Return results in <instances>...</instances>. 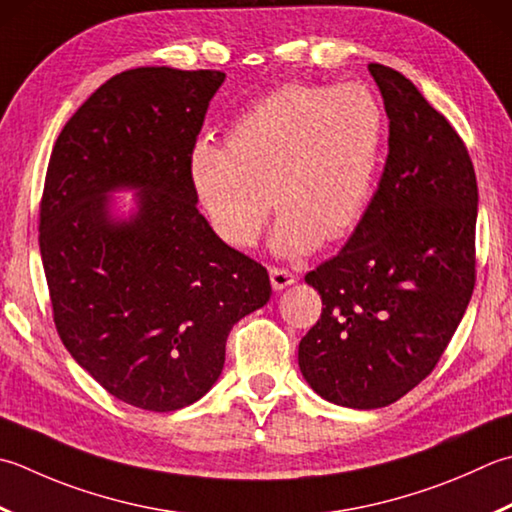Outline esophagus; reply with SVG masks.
I'll return each instance as SVG.
<instances>
[{
  "instance_id": "34e87169",
  "label": "esophagus",
  "mask_w": 512,
  "mask_h": 512,
  "mask_svg": "<svg viewBox=\"0 0 512 512\" xmlns=\"http://www.w3.org/2000/svg\"><path fill=\"white\" fill-rule=\"evenodd\" d=\"M270 284H273V288L275 290H284L286 286H290V284H295L297 282V277H295V273H290V270H286V268H270Z\"/></svg>"
}]
</instances>
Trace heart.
I'll list each match as a JSON object with an SVG mask.
<instances>
[{"instance_id": "1", "label": "heart", "mask_w": 512, "mask_h": 512, "mask_svg": "<svg viewBox=\"0 0 512 512\" xmlns=\"http://www.w3.org/2000/svg\"><path fill=\"white\" fill-rule=\"evenodd\" d=\"M379 142L382 106L366 86L290 84L246 108L226 146L202 139L190 168L199 204L224 242L253 246L270 198L282 213L270 246L295 257L337 242L355 224Z\"/></svg>"}]
</instances>
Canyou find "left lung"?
Returning <instances> with one entry per match:
<instances>
[{
  "mask_svg": "<svg viewBox=\"0 0 512 512\" xmlns=\"http://www.w3.org/2000/svg\"><path fill=\"white\" fill-rule=\"evenodd\" d=\"M388 115V157L339 253L310 270L322 317L299 342L319 397L370 410L433 373L475 288L477 179L462 137L397 70L368 64Z\"/></svg>",
  "mask_w": 512,
  "mask_h": 512,
  "instance_id": "8db88e82",
  "label": "left lung"
}]
</instances>
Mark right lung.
Wrapping results in <instances>:
<instances>
[{
    "instance_id": "obj_1",
    "label": "right lung",
    "mask_w": 512,
    "mask_h": 512,
    "mask_svg": "<svg viewBox=\"0 0 512 512\" xmlns=\"http://www.w3.org/2000/svg\"><path fill=\"white\" fill-rule=\"evenodd\" d=\"M222 70L144 66L99 86L59 133L39 206L57 333L122 402L168 413L222 375L226 339L270 299L266 268L197 210L193 148ZM137 189L112 215V193Z\"/></svg>"
}]
</instances>
